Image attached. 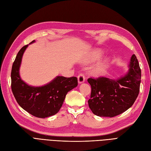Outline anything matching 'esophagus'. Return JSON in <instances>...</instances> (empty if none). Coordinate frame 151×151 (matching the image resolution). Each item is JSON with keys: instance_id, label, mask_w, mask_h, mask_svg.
<instances>
[{"instance_id": "obj_1", "label": "esophagus", "mask_w": 151, "mask_h": 151, "mask_svg": "<svg viewBox=\"0 0 151 151\" xmlns=\"http://www.w3.org/2000/svg\"><path fill=\"white\" fill-rule=\"evenodd\" d=\"M77 78H78V83L79 84L83 83L85 81V76L83 73H79L78 76H77Z\"/></svg>"}]
</instances>
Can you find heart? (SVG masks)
Listing matches in <instances>:
<instances>
[{
    "label": "heart",
    "mask_w": 151,
    "mask_h": 151,
    "mask_svg": "<svg viewBox=\"0 0 151 151\" xmlns=\"http://www.w3.org/2000/svg\"><path fill=\"white\" fill-rule=\"evenodd\" d=\"M101 57V52L99 50H96L93 55V58L95 60H98ZM108 62L106 60H104L101 63H99L98 65L96 66L92 70V74L94 76L101 75L104 72L106 68L107 67Z\"/></svg>",
    "instance_id": "1"
}]
</instances>
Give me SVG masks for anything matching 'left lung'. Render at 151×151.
I'll list each match as a JSON object with an SVG mask.
<instances>
[{
  "label": "left lung",
  "instance_id": "left-lung-1",
  "mask_svg": "<svg viewBox=\"0 0 151 151\" xmlns=\"http://www.w3.org/2000/svg\"><path fill=\"white\" fill-rule=\"evenodd\" d=\"M141 79V70L137 58L134 54L130 70L125 76L117 80L106 77H90L91 87L88 104L91 111L99 116L114 117L130 108L137 98Z\"/></svg>",
  "mask_w": 151,
  "mask_h": 151
}]
</instances>
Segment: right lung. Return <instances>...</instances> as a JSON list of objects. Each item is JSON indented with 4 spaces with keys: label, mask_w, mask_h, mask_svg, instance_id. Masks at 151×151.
Returning <instances> with one entry per match:
<instances>
[{
    "label": "right lung",
    "mask_w": 151,
    "mask_h": 151,
    "mask_svg": "<svg viewBox=\"0 0 151 151\" xmlns=\"http://www.w3.org/2000/svg\"><path fill=\"white\" fill-rule=\"evenodd\" d=\"M35 40L30 43H33ZM28 45L17 53L11 70V89L19 106L31 115L45 118L55 115L61 108L66 94L78 84L76 77L57 76L47 85L32 87L22 81L19 76L22 57Z\"/></svg>",
    "instance_id": "obj_1"
}]
</instances>
